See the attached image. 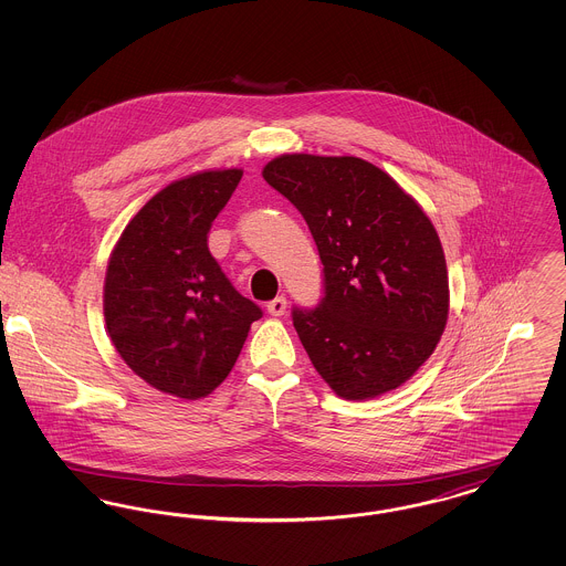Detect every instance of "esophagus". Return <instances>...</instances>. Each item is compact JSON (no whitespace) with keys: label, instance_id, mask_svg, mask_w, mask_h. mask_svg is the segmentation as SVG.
<instances>
[{"label":"esophagus","instance_id":"obj_1","mask_svg":"<svg viewBox=\"0 0 566 566\" xmlns=\"http://www.w3.org/2000/svg\"><path fill=\"white\" fill-rule=\"evenodd\" d=\"M268 312L271 316H284L286 312V296H275L273 301L268 303Z\"/></svg>","mask_w":566,"mask_h":566}]
</instances>
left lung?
<instances>
[{
    "mask_svg": "<svg viewBox=\"0 0 566 566\" xmlns=\"http://www.w3.org/2000/svg\"><path fill=\"white\" fill-rule=\"evenodd\" d=\"M263 178L303 214L324 265V298L293 324L312 365L346 401L403 386L448 323L443 245L422 206L374 163L291 153Z\"/></svg>",
    "mask_w": 566,
    "mask_h": 566,
    "instance_id": "1",
    "label": "left lung"
}]
</instances>
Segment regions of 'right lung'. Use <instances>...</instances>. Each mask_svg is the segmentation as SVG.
Returning a JSON list of instances; mask_svg holds the SVG:
<instances>
[{
	"label": "right lung",
	"mask_w": 566,
	"mask_h": 566,
	"mask_svg": "<svg viewBox=\"0 0 566 566\" xmlns=\"http://www.w3.org/2000/svg\"><path fill=\"white\" fill-rule=\"evenodd\" d=\"M243 169H203L174 180L127 222L109 254L104 318L135 376L197 401L231 374L261 318L208 250V231Z\"/></svg>",
	"instance_id": "1"
}]
</instances>
